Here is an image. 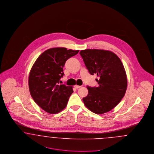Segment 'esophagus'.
Segmentation results:
<instances>
[{
	"mask_svg": "<svg viewBox=\"0 0 154 154\" xmlns=\"http://www.w3.org/2000/svg\"><path fill=\"white\" fill-rule=\"evenodd\" d=\"M81 87V86H80V85H75L74 86V88H75L76 89H78V88H80Z\"/></svg>",
	"mask_w": 154,
	"mask_h": 154,
	"instance_id": "esophagus-1",
	"label": "esophagus"
}]
</instances>
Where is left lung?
I'll return each mask as SVG.
<instances>
[{
  "label": "left lung",
  "mask_w": 154,
  "mask_h": 154,
  "mask_svg": "<svg viewBox=\"0 0 154 154\" xmlns=\"http://www.w3.org/2000/svg\"><path fill=\"white\" fill-rule=\"evenodd\" d=\"M80 54L89 73L98 77L97 87L87 86L88 95L82 99L85 106L97 114L110 111L121 102L126 91L124 66L117 55L110 51L86 49Z\"/></svg>",
  "instance_id": "1"
}]
</instances>
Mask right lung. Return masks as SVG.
I'll return each instance as SVG.
<instances>
[{
  "instance_id": "add662e5",
  "label": "right lung",
  "mask_w": 154,
  "mask_h": 154,
  "mask_svg": "<svg viewBox=\"0 0 154 154\" xmlns=\"http://www.w3.org/2000/svg\"><path fill=\"white\" fill-rule=\"evenodd\" d=\"M79 50L63 47L50 48L43 52L35 61L29 75L31 96L37 104L50 114L63 110L73 92L72 87L59 85L63 76V67L66 60Z\"/></svg>"
}]
</instances>
